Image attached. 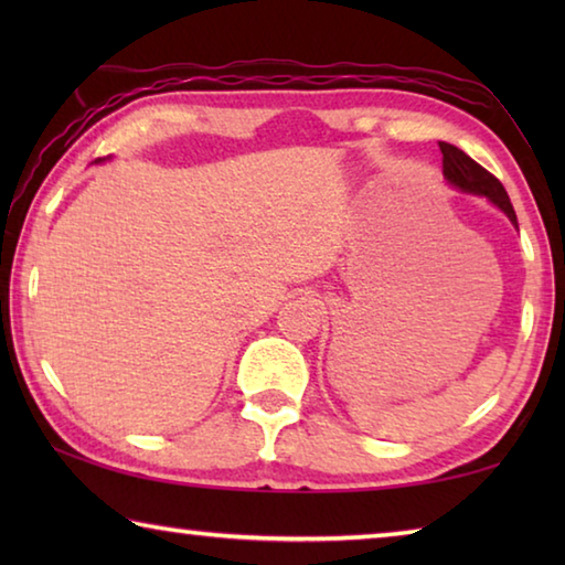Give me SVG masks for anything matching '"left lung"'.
I'll return each instance as SVG.
<instances>
[{"label":"left lung","mask_w":565,"mask_h":565,"mask_svg":"<svg viewBox=\"0 0 565 565\" xmlns=\"http://www.w3.org/2000/svg\"><path fill=\"white\" fill-rule=\"evenodd\" d=\"M438 147H441V154H444V177L448 184L461 191H468V194L486 196L491 204L499 206L501 212L511 218V224L515 228H519L513 204L509 194H505L501 181L495 179L491 171H486L481 164H476V161L458 147L446 145V141H438Z\"/></svg>","instance_id":"left-lung-1"}]
</instances>
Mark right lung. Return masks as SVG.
<instances>
[{"mask_svg":"<svg viewBox=\"0 0 565 565\" xmlns=\"http://www.w3.org/2000/svg\"><path fill=\"white\" fill-rule=\"evenodd\" d=\"M97 161H104V159H97Z\"/></svg>","mask_w":565,"mask_h":565,"instance_id":"right-lung-1","label":"right lung"}]
</instances>
